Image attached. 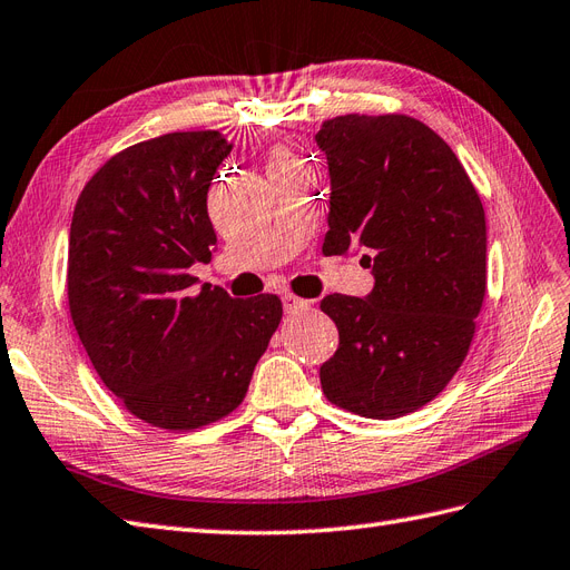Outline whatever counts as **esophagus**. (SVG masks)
Returning <instances> with one entry per match:
<instances>
[{"label": "esophagus", "instance_id": "34e87169", "mask_svg": "<svg viewBox=\"0 0 570 570\" xmlns=\"http://www.w3.org/2000/svg\"><path fill=\"white\" fill-rule=\"evenodd\" d=\"M284 311L286 313H298V311H305V308H308V301H305V298H298V296H294V294H284Z\"/></svg>", "mask_w": 570, "mask_h": 570}]
</instances>
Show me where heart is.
Returning a JSON list of instances; mask_svg holds the SVG:
<instances>
[{"instance_id": "obj_1", "label": "heart", "mask_w": 570, "mask_h": 570, "mask_svg": "<svg viewBox=\"0 0 570 570\" xmlns=\"http://www.w3.org/2000/svg\"><path fill=\"white\" fill-rule=\"evenodd\" d=\"M298 160L291 156L286 149H274L272 156H269V170H276V168H284V166H296Z\"/></svg>"}]
</instances>
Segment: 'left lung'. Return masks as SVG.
<instances>
[{
    "label": "left lung",
    "instance_id": "8db88e82",
    "mask_svg": "<svg viewBox=\"0 0 570 570\" xmlns=\"http://www.w3.org/2000/svg\"><path fill=\"white\" fill-rule=\"evenodd\" d=\"M315 141L330 168L325 255L361 245L366 298L320 301L340 346L320 366L325 397L397 419L441 395L470 352L487 294V218L470 175L410 115H340Z\"/></svg>",
    "mask_w": 570,
    "mask_h": 570
}]
</instances>
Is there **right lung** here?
Listing matches in <instances>:
<instances>
[{
    "mask_svg": "<svg viewBox=\"0 0 570 570\" xmlns=\"http://www.w3.org/2000/svg\"><path fill=\"white\" fill-rule=\"evenodd\" d=\"M230 149L216 129L127 146L86 183L71 216L77 334L106 387L156 429L193 431L238 410L282 323L279 296L197 291L189 274L212 259L207 193Z\"/></svg>",
    "mask_w": 570,
    "mask_h": 570,
    "instance_id": "1",
    "label": "right lung"
}]
</instances>
